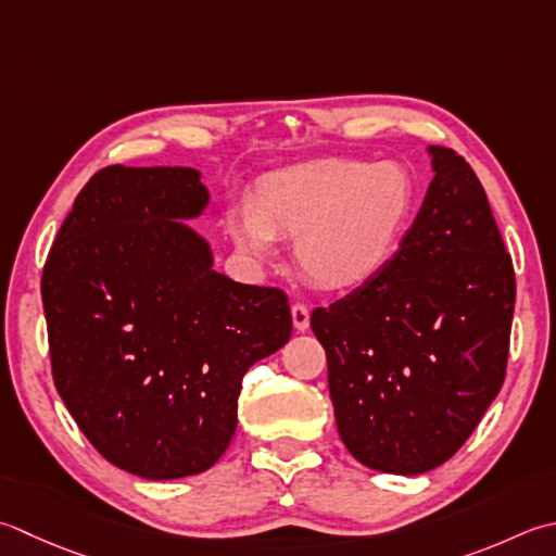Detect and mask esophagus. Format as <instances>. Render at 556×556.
Segmentation results:
<instances>
[{"mask_svg":"<svg viewBox=\"0 0 556 556\" xmlns=\"http://www.w3.org/2000/svg\"><path fill=\"white\" fill-rule=\"evenodd\" d=\"M291 320H293V328H296L299 332L308 330L311 311H308L306 303H293V306H291Z\"/></svg>","mask_w":556,"mask_h":556,"instance_id":"obj_1","label":"esophagus"}]
</instances>
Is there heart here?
I'll list each match as a JSON object with an SVG mask.
<instances>
[{"mask_svg":"<svg viewBox=\"0 0 556 556\" xmlns=\"http://www.w3.org/2000/svg\"><path fill=\"white\" fill-rule=\"evenodd\" d=\"M412 210V182L395 163L328 159L271 173L253 206L228 216L238 250L265 263L275 238L296 241L303 275L323 289H354L393 255Z\"/></svg>","mask_w":556,"mask_h":556,"instance_id":"obj_1","label":"heart"}]
</instances>
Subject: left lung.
I'll list each match as a JSON object with an SVG mask.
<instances>
[{"label": "left lung", "instance_id": "left-lung-1", "mask_svg": "<svg viewBox=\"0 0 556 556\" xmlns=\"http://www.w3.org/2000/svg\"><path fill=\"white\" fill-rule=\"evenodd\" d=\"M433 180L397 253L311 328L358 463L421 475L458 453L504 386L516 275L480 178L429 147Z\"/></svg>", "mask_w": 556, "mask_h": 556}]
</instances>
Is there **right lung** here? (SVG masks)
Segmentation results:
<instances>
[{
	"mask_svg": "<svg viewBox=\"0 0 556 556\" xmlns=\"http://www.w3.org/2000/svg\"><path fill=\"white\" fill-rule=\"evenodd\" d=\"M206 200L194 168H101L42 267L54 388L93 448L144 480L210 470L245 371L291 337L287 293L219 275L178 222Z\"/></svg>",
	"mask_w": 556,
	"mask_h": 556,
	"instance_id": "obj_1",
	"label": "right lung"
}]
</instances>
